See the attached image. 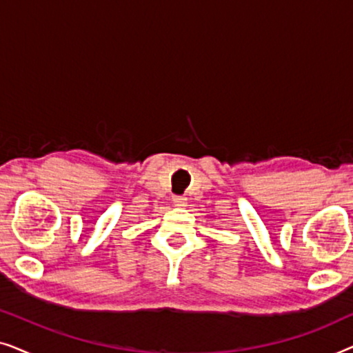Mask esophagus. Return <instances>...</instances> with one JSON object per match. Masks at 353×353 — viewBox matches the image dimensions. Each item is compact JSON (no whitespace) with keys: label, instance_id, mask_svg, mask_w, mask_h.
<instances>
[{"label":"esophagus","instance_id":"34e87169","mask_svg":"<svg viewBox=\"0 0 353 353\" xmlns=\"http://www.w3.org/2000/svg\"><path fill=\"white\" fill-rule=\"evenodd\" d=\"M186 204H188V199L185 196H175V197H173V205H175V207H180V209H181V207H186Z\"/></svg>","mask_w":353,"mask_h":353}]
</instances>
